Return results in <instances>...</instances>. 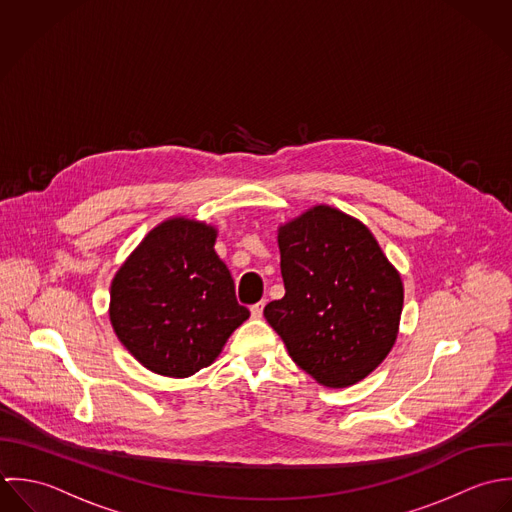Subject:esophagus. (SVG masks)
Returning a JSON list of instances; mask_svg holds the SVG:
<instances>
[{"mask_svg":"<svg viewBox=\"0 0 512 512\" xmlns=\"http://www.w3.org/2000/svg\"><path fill=\"white\" fill-rule=\"evenodd\" d=\"M263 308H265V303L253 305V307H251V316H253V318H261V316H263Z\"/></svg>","mask_w":512,"mask_h":512,"instance_id":"34e87169","label":"esophagus"}]
</instances>
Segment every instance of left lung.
<instances>
[{
  "instance_id": "1",
  "label": "left lung",
  "mask_w": 512,
  "mask_h": 512,
  "mask_svg": "<svg viewBox=\"0 0 512 512\" xmlns=\"http://www.w3.org/2000/svg\"><path fill=\"white\" fill-rule=\"evenodd\" d=\"M285 297L263 314L289 356L324 388H348L390 354L404 283L356 217L314 205L279 225Z\"/></svg>"
}]
</instances>
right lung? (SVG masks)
<instances>
[{"mask_svg":"<svg viewBox=\"0 0 512 512\" xmlns=\"http://www.w3.org/2000/svg\"><path fill=\"white\" fill-rule=\"evenodd\" d=\"M215 239V225L168 217L146 233L110 283L114 334L154 374L194 376L249 318Z\"/></svg>","mask_w":512,"mask_h":512,"instance_id":"add662e5","label":"right lung"}]
</instances>
